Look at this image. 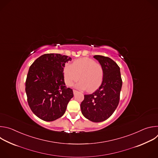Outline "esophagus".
I'll use <instances>...</instances> for the list:
<instances>
[{
    "label": "esophagus",
    "instance_id": "34e87169",
    "mask_svg": "<svg viewBox=\"0 0 158 158\" xmlns=\"http://www.w3.org/2000/svg\"><path fill=\"white\" fill-rule=\"evenodd\" d=\"M78 91H76V90H75V89H74L73 90V93H74V94H76L77 93Z\"/></svg>",
    "mask_w": 158,
    "mask_h": 158
}]
</instances>
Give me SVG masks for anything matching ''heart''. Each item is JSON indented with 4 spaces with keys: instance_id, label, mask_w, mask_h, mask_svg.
Returning <instances> with one entry per match:
<instances>
[{
    "instance_id": "obj_1",
    "label": "heart",
    "mask_w": 158,
    "mask_h": 158,
    "mask_svg": "<svg viewBox=\"0 0 158 158\" xmlns=\"http://www.w3.org/2000/svg\"><path fill=\"white\" fill-rule=\"evenodd\" d=\"M65 83L72 86L79 79L81 81L76 87L81 89L87 88L89 91H92L98 88L101 84L104 70L100 63L95 60L82 58L73 62L71 65H67L64 69Z\"/></svg>"
}]
</instances>
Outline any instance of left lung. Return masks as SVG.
Here are the masks:
<instances>
[{"instance_id":"1","label":"left lung","mask_w":158,"mask_h":158,"mask_svg":"<svg viewBox=\"0 0 158 158\" xmlns=\"http://www.w3.org/2000/svg\"><path fill=\"white\" fill-rule=\"evenodd\" d=\"M94 57L103 67V80L94 93L84 95L81 109L85 118L99 123L108 119L117 108L123 81L119 67L113 60L99 55Z\"/></svg>"}]
</instances>
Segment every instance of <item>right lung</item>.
<instances>
[{"label": "right lung", "mask_w": 158, "mask_h": 158, "mask_svg": "<svg viewBox=\"0 0 158 158\" xmlns=\"http://www.w3.org/2000/svg\"><path fill=\"white\" fill-rule=\"evenodd\" d=\"M71 58L60 54H46L30 66L26 81L29 106L33 113L45 121H53L65 113L74 96L64 82V67Z\"/></svg>", "instance_id": "obj_1"}]
</instances>
